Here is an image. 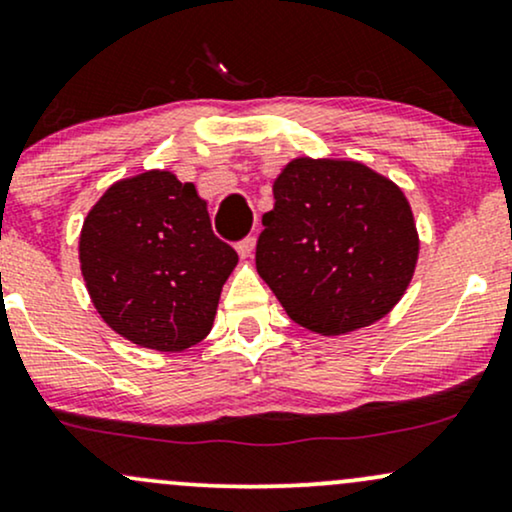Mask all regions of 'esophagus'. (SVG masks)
<instances>
[{"instance_id": "esophagus-1", "label": "esophagus", "mask_w": 512, "mask_h": 512, "mask_svg": "<svg viewBox=\"0 0 512 512\" xmlns=\"http://www.w3.org/2000/svg\"><path fill=\"white\" fill-rule=\"evenodd\" d=\"M254 249H256V239L254 237H244L242 242L237 244V251H239V256H242V258L254 256Z\"/></svg>"}]
</instances>
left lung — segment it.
Masks as SVG:
<instances>
[{
  "instance_id": "1",
  "label": "left lung",
  "mask_w": 512,
  "mask_h": 512,
  "mask_svg": "<svg viewBox=\"0 0 512 512\" xmlns=\"http://www.w3.org/2000/svg\"><path fill=\"white\" fill-rule=\"evenodd\" d=\"M256 270L299 326L342 335L400 302L419 256L400 186L362 162L297 158L273 184Z\"/></svg>"
}]
</instances>
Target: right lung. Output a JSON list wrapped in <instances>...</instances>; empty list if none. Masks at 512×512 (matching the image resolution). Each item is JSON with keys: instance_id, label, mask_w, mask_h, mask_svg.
I'll return each instance as SVG.
<instances>
[{"instance_id": "right-lung-1", "label": "right lung", "mask_w": 512, "mask_h": 512, "mask_svg": "<svg viewBox=\"0 0 512 512\" xmlns=\"http://www.w3.org/2000/svg\"><path fill=\"white\" fill-rule=\"evenodd\" d=\"M78 258L102 321L158 352L206 338L239 261L213 234L196 186L165 170L122 179L102 194L83 220Z\"/></svg>"}]
</instances>
